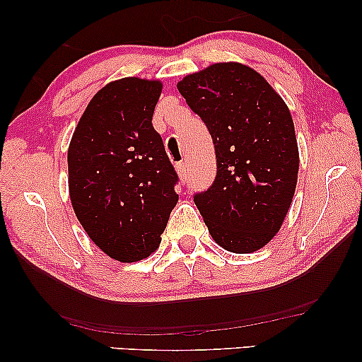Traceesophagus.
I'll list each match as a JSON object with an SVG mask.
<instances>
[{
  "instance_id": "1",
  "label": "esophagus",
  "mask_w": 362,
  "mask_h": 362,
  "mask_svg": "<svg viewBox=\"0 0 362 362\" xmlns=\"http://www.w3.org/2000/svg\"><path fill=\"white\" fill-rule=\"evenodd\" d=\"M176 170H177V173H180V176H181V180H187V161H180L176 165Z\"/></svg>"
}]
</instances>
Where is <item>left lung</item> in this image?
I'll list each match as a JSON object with an SVG mask.
<instances>
[{
    "instance_id": "8db88e82",
    "label": "left lung",
    "mask_w": 362,
    "mask_h": 362,
    "mask_svg": "<svg viewBox=\"0 0 362 362\" xmlns=\"http://www.w3.org/2000/svg\"><path fill=\"white\" fill-rule=\"evenodd\" d=\"M206 123L217 173L194 202L212 239L235 254L269 244L293 199L298 145L288 107L254 69L222 62L177 83Z\"/></svg>"
}]
</instances>
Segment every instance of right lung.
I'll use <instances>...</instances> for the list:
<instances>
[{
    "label": "right lung",
    "instance_id": "right-lung-1",
    "mask_svg": "<svg viewBox=\"0 0 362 362\" xmlns=\"http://www.w3.org/2000/svg\"><path fill=\"white\" fill-rule=\"evenodd\" d=\"M158 81L127 77L100 88L67 153L72 207L88 237L112 259L136 262L158 249L180 181L153 128Z\"/></svg>",
    "mask_w": 362,
    "mask_h": 362
}]
</instances>
